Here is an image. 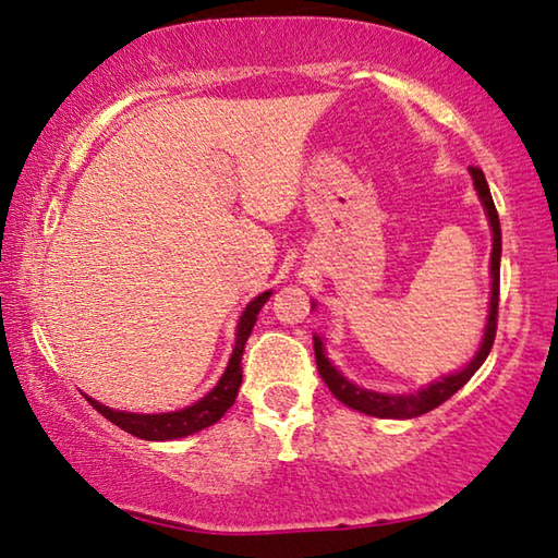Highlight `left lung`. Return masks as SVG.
<instances>
[{
  "label": "left lung",
  "mask_w": 558,
  "mask_h": 558,
  "mask_svg": "<svg viewBox=\"0 0 558 558\" xmlns=\"http://www.w3.org/2000/svg\"><path fill=\"white\" fill-rule=\"evenodd\" d=\"M470 177L472 184H475V192L480 196V202L485 206L487 221H489V231H493V258H489V276H493V288H489V313H487V325H485V335L483 342H480V349L475 356L462 366V369L440 376L438 381H433L423 389L413 391V393H379L372 389H362L347 379V376L337 369V366L329 362V356L325 352V342L319 335H313L315 339V359H317V372L323 376V381L329 386V391L335 393V399L342 401L349 409H354L359 413L366 415H376V418H415V415H423L433 409H438L442 401H448L452 393L460 391L465 386L472 374H475L480 366L489 354L495 342V332H497V305H499V258H502V231H499V216L495 209L493 194H489L487 179L483 174V169L470 167ZM315 307V302H313Z\"/></svg>",
  "instance_id": "obj_1"
}]
</instances>
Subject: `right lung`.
Instances as JSON below:
<instances>
[{
    "instance_id": "obj_1",
    "label": "right lung",
    "mask_w": 558,
    "mask_h": 558,
    "mask_svg": "<svg viewBox=\"0 0 558 558\" xmlns=\"http://www.w3.org/2000/svg\"><path fill=\"white\" fill-rule=\"evenodd\" d=\"M272 290H266L245 305V310L239 317V325H235V344H233V354L229 359V364H226V372L221 374L219 384H216L209 393L202 396L194 405H186L182 411H167V413H130V411H116L110 409V405H102L96 399L86 396L88 403L98 413L106 415L110 423H116L118 428L128 430L135 438H143V440H177L214 426V423L221 421V415L231 409L235 401V393L241 389L243 349L253 332V325H256L260 307L266 305Z\"/></svg>"
}]
</instances>
